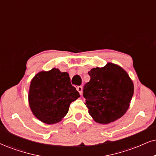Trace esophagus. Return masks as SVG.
Listing matches in <instances>:
<instances>
[{"mask_svg":"<svg viewBox=\"0 0 156 156\" xmlns=\"http://www.w3.org/2000/svg\"><path fill=\"white\" fill-rule=\"evenodd\" d=\"M76 90L80 93V95H82V86H78V87H76Z\"/></svg>","mask_w":156,"mask_h":156,"instance_id":"1","label":"esophagus"}]
</instances>
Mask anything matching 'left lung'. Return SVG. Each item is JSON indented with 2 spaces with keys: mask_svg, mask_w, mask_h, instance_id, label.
Instances as JSON below:
<instances>
[{
  "mask_svg": "<svg viewBox=\"0 0 156 156\" xmlns=\"http://www.w3.org/2000/svg\"><path fill=\"white\" fill-rule=\"evenodd\" d=\"M90 80L84 86V104L95 122L110 124L128 110L134 94V84L122 67L107 63L88 72Z\"/></svg>",
  "mask_w": 156,
  "mask_h": 156,
  "instance_id": "1",
  "label": "left lung"
}]
</instances>
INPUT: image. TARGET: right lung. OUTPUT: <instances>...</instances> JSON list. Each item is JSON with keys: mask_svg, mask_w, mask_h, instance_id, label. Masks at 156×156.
Wrapping results in <instances>:
<instances>
[{"mask_svg": "<svg viewBox=\"0 0 156 156\" xmlns=\"http://www.w3.org/2000/svg\"><path fill=\"white\" fill-rule=\"evenodd\" d=\"M80 97L79 92L71 84L69 74L56 68L36 74L28 93L32 113L47 124L60 122L68 113L71 103Z\"/></svg>", "mask_w": 156, "mask_h": 156, "instance_id": "obj_1", "label": "right lung"}]
</instances>
